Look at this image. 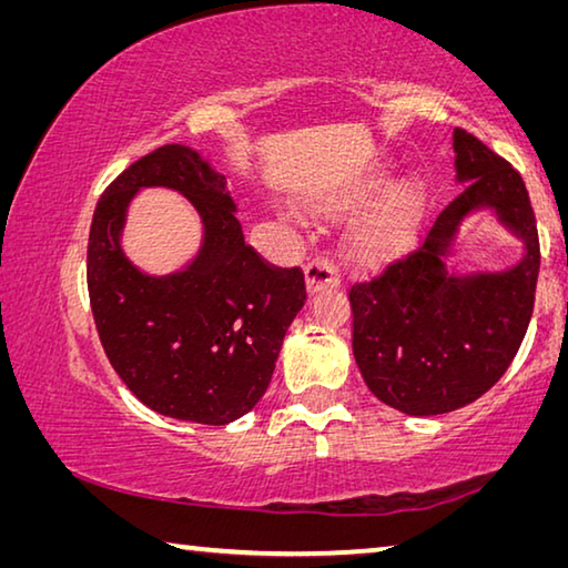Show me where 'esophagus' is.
Masks as SVG:
<instances>
[{"mask_svg":"<svg viewBox=\"0 0 568 568\" xmlns=\"http://www.w3.org/2000/svg\"><path fill=\"white\" fill-rule=\"evenodd\" d=\"M305 285H307V293H318L323 287H338L341 285L338 267L323 255L313 257V261L305 265Z\"/></svg>","mask_w":568,"mask_h":568,"instance_id":"obj_1","label":"esophagus"}]
</instances>
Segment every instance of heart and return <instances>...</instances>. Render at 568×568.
<instances>
[{
  "label": "heart",
  "instance_id": "b5f03b06",
  "mask_svg": "<svg viewBox=\"0 0 568 568\" xmlns=\"http://www.w3.org/2000/svg\"><path fill=\"white\" fill-rule=\"evenodd\" d=\"M388 172L378 170L358 182H351L348 187L325 192L318 205L328 213H345V210L358 207L365 200L376 195L386 185ZM428 210V190L420 180L410 178L393 185L368 213H363L351 225L345 235V255L348 261L363 267L388 265L396 257L406 255L418 227Z\"/></svg>",
  "mask_w": 568,
  "mask_h": 568
}]
</instances>
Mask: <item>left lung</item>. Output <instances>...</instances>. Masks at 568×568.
Wrapping results in <instances>:
<instances>
[{
	"mask_svg": "<svg viewBox=\"0 0 568 568\" xmlns=\"http://www.w3.org/2000/svg\"><path fill=\"white\" fill-rule=\"evenodd\" d=\"M460 195L423 245L371 283L351 287L353 355L373 396L408 416L456 410L504 376L534 313L536 217L518 172L466 130H454ZM488 209L523 240L504 272L456 274L447 265L459 225Z\"/></svg>",
	"mask_w": 568,
	"mask_h": 568,
	"instance_id": "obj_1",
	"label": "left lung"
}]
</instances>
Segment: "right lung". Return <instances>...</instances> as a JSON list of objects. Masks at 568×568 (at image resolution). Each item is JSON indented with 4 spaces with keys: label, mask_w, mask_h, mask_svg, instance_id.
I'll return each mask as SVG.
<instances>
[{
    "label": "right lung",
    "mask_w": 568,
    "mask_h": 568,
    "mask_svg": "<svg viewBox=\"0 0 568 568\" xmlns=\"http://www.w3.org/2000/svg\"><path fill=\"white\" fill-rule=\"evenodd\" d=\"M168 186L204 223L196 257L175 274L140 272L121 250L133 195ZM227 180L197 150L165 145L102 192L88 245L90 305L112 368L162 416L225 426L263 398L305 303L301 267H273L245 245Z\"/></svg>",
    "instance_id": "right-lung-1"
}]
</instances>
